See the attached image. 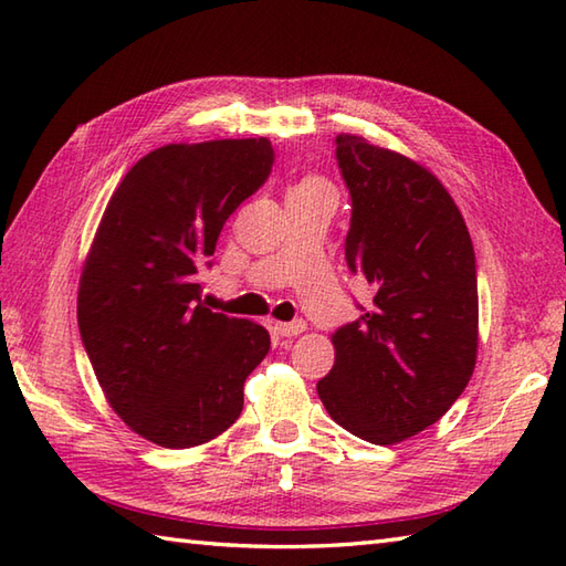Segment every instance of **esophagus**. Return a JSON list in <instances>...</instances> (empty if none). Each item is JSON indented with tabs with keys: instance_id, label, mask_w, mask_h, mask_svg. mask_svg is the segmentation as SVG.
<instances>
[{
	"instance_id": "esophagus-1",
	"label": "esophagus",
	"mask_w": 566,
	"mask_h": 566,
	"mask_svg": "<svg viewBox=\"0 0 566 566\" xmlns=\"http://www.w3.org/2000/svg\"><path fill=\"white\" fill-rule=\"evenodd\" d=\"M274 331L280 333V335H284V338H294V335H298V333H304V331H306V321H302V318L290 321V323H280V321H274Z\"/></svg>"
}]
</instances>
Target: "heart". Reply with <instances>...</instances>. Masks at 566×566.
<instances>
[{
  "mask_svg": "<svg viewBox=\"0 0 566 566\" xmlns=\"http://www.w3.org/2000/svg\"><path fill=\"white\" fill-rule=\"evenodd\" d=\"M294 189H328L326 185H323L321 182V179H314V177H311V179H304V182L302 185H296Z\"/></svg>",
  "mask_w": 566,
  "mask_h": 566,
  "instance_id": "obj_1",
  "label": "heart"
}]
</instances>
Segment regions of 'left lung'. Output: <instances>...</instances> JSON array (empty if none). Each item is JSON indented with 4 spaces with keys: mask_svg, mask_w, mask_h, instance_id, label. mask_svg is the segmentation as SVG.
Here are the masks:
<instances>
[{
    "mask_svg": "<svg viewBox=\"0 0 566 566\" xmlns=\"http://www.w3.org/2000/svg\"><path fill=\"white\" fill-rule=\"evenodd\" d=\"M353 216L345 260L371 306L333 333L318 396L335 423L394 444L436 423L472 379L479 340L474 245L436 175L365 138H335Z\"/></svg>",
    "mask_w": 566,
    "mask_h": 566,
    "instance_id": "left-lung-1",
    "label": "left lung"
}]
</instances>
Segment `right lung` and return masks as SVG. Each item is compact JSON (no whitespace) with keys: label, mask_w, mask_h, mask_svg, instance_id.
I'll return each mask as SVG.
<instances>
[{"label":"right lung","mask_w":566,"mask_h":566,"mask_svg":"<svg viewBox=\"0 0 566 566\" xmlns=\"http://www.w3.org/2000/svg\"><path fill=\"white\" fill-rule=\"evenodd\" d=\"M268 138L172 143L116 187L77 294V323L114 411L160 448H195L231 428L270 333L201 302V268L223 223L264 185Z\"/></svg>","instance_id":"obj_1"}]
</instances>
